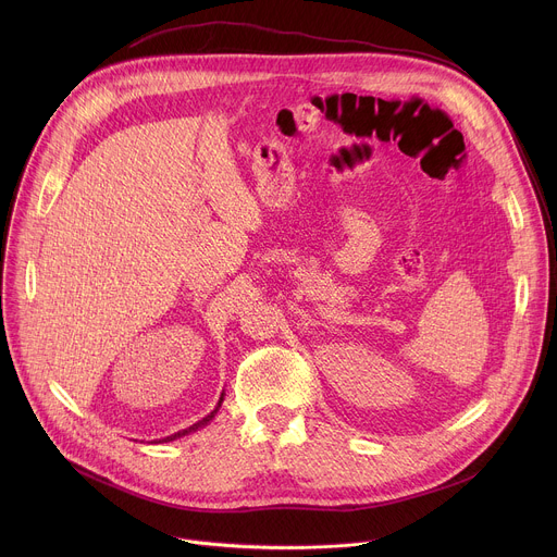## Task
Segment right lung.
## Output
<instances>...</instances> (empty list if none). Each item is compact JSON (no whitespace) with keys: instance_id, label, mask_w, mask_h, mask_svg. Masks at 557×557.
<instances>
[{"instance_id":"1","label":"right lung","mask_w":557,"mask_h":557,"mask_svg":"<svg viewBox=\"0 0 557 557\" xmlns=\"http://www.w3.org/2000/svg\"><path fill=\"white\" fill-rule=\"evenodd\" d=\"M222 401H224V392H222V396H220V401H218V406H215V410L211 412V414H207L202 421H198V423H194L191 428H187V430H181V432H176V434H172V436H168V438H161L158 443H170V441H176V438H181V436H187V434H191V432H196V430H200V428H205L207 423H211L213 421V417L218 414V410H220V406H222Z\"/></svg>"}]
</instances>
